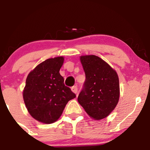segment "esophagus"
<instances>
[{
  "label": "esophagus",
  "mask_w": 150,
  "mask_h": 150,
  "mask_svg": "<svg viewBox=\"0 0 150 150\" xmlns=\"http://www.w3.org/2000/svg\"><path fill=\"white\" fill-rule=\"evenodd\" d=\"M71 89H72V91H73V92L75 93V94H77V87L76 85L73 86V87H71Z\"/></svg>",
  "instance_id": "34e87169"
}]
</instances>
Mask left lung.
<instances>
[{
	"instance_id": "8db88e82",
	"label": "left lung",
	"mask_w": 150,
	"mask_h": 150,
	"mask_svg": "<svg viewBox=\"0 0 150 150\" xmlns=\"http://www.w3.org/2000/svg\"><path fill=\"white\" fill-rule=\"evenodd\" d=\"M80 61L85 81L79 94L78 102L95 120L106 118L114 109L120 95L116 72L97 56H83Z\"/></svg>"
}]
</instances>
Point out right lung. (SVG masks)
<instances>
[{"instance_id":"1","label":"right lung","mask_w":150,"mask_h":150,"mask_svg":"<svg viewBox=\"0 0 150 150\" xmlns=\"http://www.w3.org/2000/svg\"><path fill=\"white\" fill-rule=\"evenodd\" d=\"M63 57L49 58L31 71L26 80L23 98L34 119L52 123L61 116L68 101L76 97L64 84L59 70Z\"/></svg>"}]
</instances>
